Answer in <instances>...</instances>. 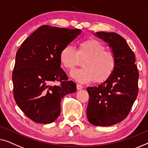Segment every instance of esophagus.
<instances>
[{"label":"esophagus","mask_w":148,"mask_h":148,"mask_svg":"<svg viewBox=\"0 0 148 148\" xmlns=\"http://www.w3.org/2000/svg\"><path fill=\"white\" fill-rule=\"evenodd\" d=\"M76 87H77V90H81V89L83 88V86H82V85L79 84H77Z\"/></svg>","instance_id":"1"}]
</instances>
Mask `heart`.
Segmentation results:
<instances>
[{"mask_svg":"<svg viewBox=\"0 0 148 148\" xmlns=\"http://www.w3.org/2000/svg\"><path fill=\"white\" fill-rule=\"evenodd\" d=\"M79 56L86 58L82 62L83 68L70 72V75L80 83L92 81L101 82L107 79L115 69V54L99 41L87 39L78 43V49L72 45H66L60 52V60L64 67L72 69L78 63Z\"/></svg>","mask_w":148,"mask_h":148,"instance_id":"heart-1","label":"heart"}]
</instances>
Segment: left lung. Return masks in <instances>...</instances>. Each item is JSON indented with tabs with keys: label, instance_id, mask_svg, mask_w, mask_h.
I'll return each mask as SVG.
<instances>
[{
	"label": "left lung",
	"instance_id": "left-lung-1",
	"mask_svg": "<svg viewBox=\"0 0 148 148\" xmlns=\"http://www.w3.org/2000/svg\"><path fill=\"white\" fill-rule=\"evenodd\" d=\"M107 43L115 54V69L98 86L88 87L87 119L96 126H111L128 115L138 94L139 73L136 56L123 37L113 32L93 33Z\"/></svg>",
	"mask_w": 148,
	"mask_h": 148
}]
</instances>
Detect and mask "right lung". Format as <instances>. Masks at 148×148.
<instances>
[{
	"instance_id": "add662e5",
	"label": "right lung",
	"mask_w": 148,
	"mask_h": 148,
	"mask_svg": "<svg viewBox=\"0 0 148 148\" xmlns=\"http://www.w3.org/2000/svg\"><path fill=\"white\" fill-rule=\"evenodd\" d=\"M82 33L80 29L43 25L22 43L16 53L12 72L16 105L33 121L47 124L60 114L62 99L76 91L60 67V52ZM61 82L53 85L54 82Z\"/></svg>"
}]
</instances>
